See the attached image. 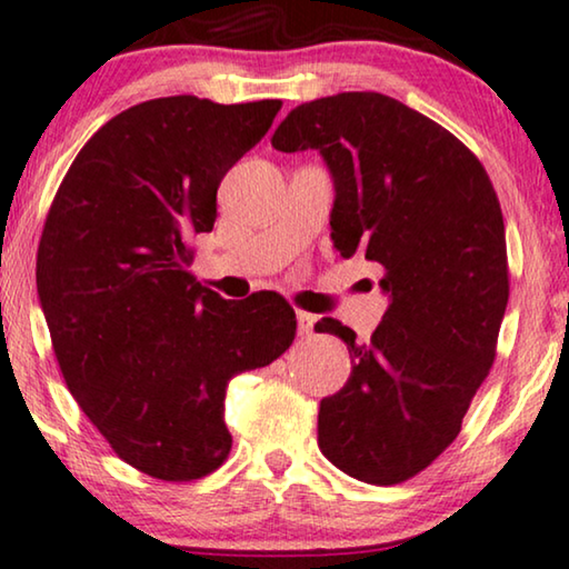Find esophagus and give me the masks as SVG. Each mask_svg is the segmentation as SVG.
<instances>
[{"label": "esophagus", "mask_w": 569, "mask_h": 569, "mask_svg": "<svg viewBox=\"0 0 569 569\" xmlns=\"http://www.w3.org/2000/svg\"><path fill=\"white\" fill-rule=\"evenodd\" d=\"M312 326H316V316H310V312L300 310L298 312V333L302 336V339H308V336H312Z\"/></svg>", "instance_id": "esophagus-1"}]
</instances>
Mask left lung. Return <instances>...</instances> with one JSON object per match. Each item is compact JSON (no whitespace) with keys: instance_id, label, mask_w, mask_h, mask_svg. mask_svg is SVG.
I'll use <instances>...</instances> for the list:
<instances>
[{"instance_id":"1","label":"left lung","mask_w":569,"mask_h":569,"mask_svg":"<svg viewBox=\"0 0 569 569\" xmlns=\"http://www.w3.org/2000/svg\"><path fill=\"white\" fill-rule=\"evenodd\" d=\"M271 146L320 151L336 187L333 246L377 261L390 292L367 343L336 318L316 323L353 365L320 400L318 447L361 482H406L457 439L496 361L510 290L498 194L457 136L380 92L295 107Z\"/></svg>"}]
</instances>
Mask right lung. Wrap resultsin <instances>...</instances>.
<instances>
[{"label":"right lung","mask_w":569,"mask_h":569,"mask_svg":"<svg viewBox=\"0 0 569 569\" xmlns=\"http://www.w3.org/2000/svg\"><path fill=\"white\" fill-rule=\"evenodd\" d=\"M279 107L192 94L128 107L77 153L46 216L38 295L66 387L114 455L156 480L226 462L228 382L298 331L282 295L223 300L189 271L187 238L212 230L220 182Z\"/></svg>","instance_id":"1"}]
</instances>
